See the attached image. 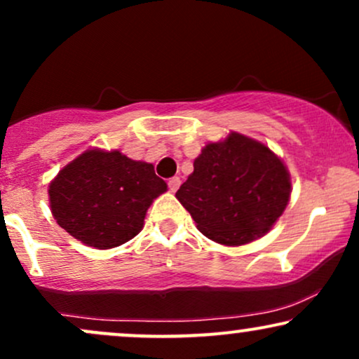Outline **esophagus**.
<instances>
[{"instance_id": "1", "label": "esophagus", "mask_w": 359, "mask_h": 359, "mask_svg": "<svg viewBox=\"0 0 359 359\" xmlns=\"http://www.w3.org/2000/svg\"><path fill=\"white\" fill-rule=\"evenodd\" d=\"M179 187H180L179 177H172V179H168V189H170L172 192H175Z\"/></svg>"}]
</instances>
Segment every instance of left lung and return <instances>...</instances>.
<instances>
[{"mask_svg":"<svg viewBox=\"0 0 359 359\" xmlns=\"http://www.w3.org/2000/svg\"><path fill=\"white\" fill-rule=\"evenodd\" d=\"M290 175L269 147L240 133L208 143L175 197L209 240L240 246L263 236L285 211Z\"/></svg>","mask_w":359,"mask_h":359,"instance_id":"8db88e82","label":"left lung"}]
</instances>
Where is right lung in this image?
Returning <instances> with one entry per match:
<instances>
[{
    "instance_id": "obj_1",
    "label": "right lung",
    "mask_w": 359,
    "mask_h": 359,
    "mask_svg": "<svg viewBox=\"0 0 359 359\" xmlns=\"http://www.w3.org/2000/svg\"><path fill=\"white\" fill-rule=\"evenodd\" d=\"M165 191L151 163L93 148L62 168L48 197L60 228L84 245L108 250L142 231L148 208Z\"/></svg>"
}]
</instances>
